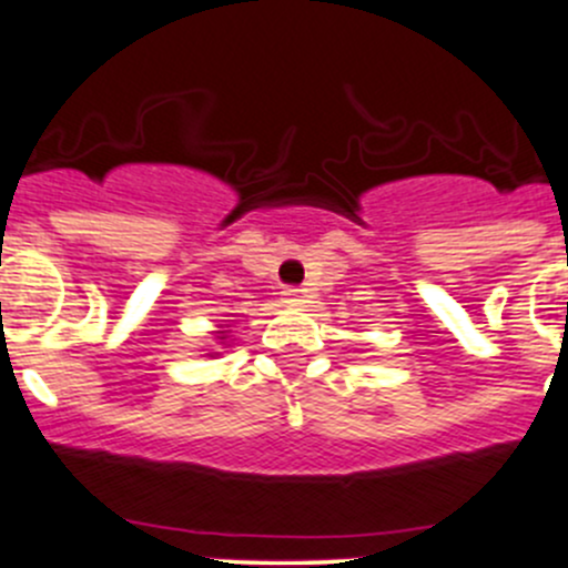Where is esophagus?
Listing matches in <instances>:
<instances>
[{"mask_svg":"<svg viewBox=\"0 0 568 568\" xmlns=\"http://www.w3.org/2000/svg\"><path fill=\"white\" fill-rule=\"evenodd\" d=\"M282 295H284L286 303H292V306H297V303H303V292L295 290V286H286Z\"/></svg>","mask_w":568,"mask_h":568,"instance_id":"obj_1","label":"esophagus"}]
</instances>
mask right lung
<instances>
[{
	"label": "right lung",
	"instance_id": "obj_1",
	"mask_svg": "<svg viewBox=\"0 0 568 568\" xmlns=\"http://www.w3.org/2000/svg\"><path fill=\"white\" fill-rule=\"evenodd\" d=\"M215 339L221 342V345H226V342H229V328H221V331H215ZM206 356H212V358H215V356H221V353H217V351H212V353H206Z\"/></svg>",
	"mask_w": 568,
	"mask_h": 568
}]
</instances>
